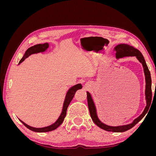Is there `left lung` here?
<instances>
[{
    "label": "left lung",
    "instance_id": "8db88e82",
    "mask_svg": "<svg viewBox=\"0 0 156 156\" xmlns=\"http://www.w3.org/2000/svg\"><path fill=\"white\" fill-rule=\"evenodd\" d=\"M114 51H116V58H123L125 56H136V58L139 60V62L142 64L144 72L145 75V80H146V89H145V96H146V106L144 108V111L143 112L139 117L135 119L133 122L131 124L124 126H107L105 124H103L100 120H99L96 108L94 103L93 101L92 98L91 97L90 94L88 92H87V101H88V106L90 112V115L92 118L93 122L95 123L99 127L104 129L107 131H112V132H116V133H120V132H124L128 129L132 128L135 125H136L138 122L143 119V118L146 115V113L148 112L150 107L151 105V102H152V79H151L150 72L148 69V68L146 65L144 56L142 53L138 50L133 48V46H131L127 44H121L116 45Z\"/></svg>",
    "mask_w": 156,
    "mask_h": 156
}]
</instances>
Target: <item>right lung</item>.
I'll use <instances>...</instances> for the list:
<instances>
[{
  "instance_id": "add662e5",
  "label": "right lung",
  "mask_w": 156,
  "mask_h": 156,
  "mask_svg": "<svg viewBox=\"0 0 156 156\" xmlns=\"http://www.w3.org/2000/svg\"><path fill=\"white\" fill-rule=\"evenodd\" d=\"M49 48V44L48 43H45L44 44H37L35 45L34 46L30 47V48L28 49L27 50V51L25 52V55L21 59V60L19 62V64L20 63H21L22 62L25 60V59L27 57H29L30 55H31L32 54H35V53H40V52H44L47 49ZM82 85L81 84H77L76 85H75L72 87H71L69 90L68 91L66 96L65 98V100L64 102V105H63V108H62V112L59 116V118L58 119V120H56L54 124H53L51 126H47L45 127H41V128H36V127H31L29 125L26 124L25 122H23L22 120H20L22 123L24 124L28 129H30L31 131H35V132H40V133H43V132H48V131H51L55 130V129L57 128V127L62 124V123L63 122L64 118L66 115V112H67V108L68 107V105H69V103L71 102V101L72 100V99L75 95V92L77 90L81 89L82 88Z\"/></svg>"
}]
</instances>
